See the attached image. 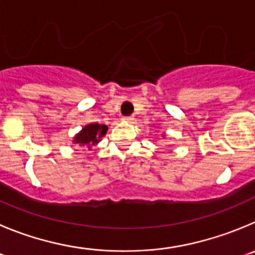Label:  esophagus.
Masks as SVG:
<instances>
[{
    "instance_id": "1",
    "label": "esophagus",
    "mask_w": 255,
    "mask_h": 255,
    "mask_svg": "<svg viewBox=\"0 0 255 255\" xmlns=\"http://www.w3.org/2000/svg\"><path fill=\"white\" fill-rule=\"evenodd\" d=\"M122 121L125 123H133V121H134V118L133 117H123Z\"/></svg>"
}]
</instances>
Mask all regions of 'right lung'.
<instances>
[{
	"instance_id": "add662e5",
	"label": "right lung",
	"mask_w": 255,
	"mask_h": 255,
	"mask_svg": "<svg viewBox=\"0 0 255 255\" xmlns=\"http://www.w3.org/2000/svg\"><path fill=\"white\" fill-rule=\"evenodd\" d=\"M108 127L106 125H99V123H90V125L84 126L82 130L77 133L73 137V143L79 144V146L88 148L92 146L98 144L102 141L104 135H106Z\"/></svg>"
}]
</instances>
